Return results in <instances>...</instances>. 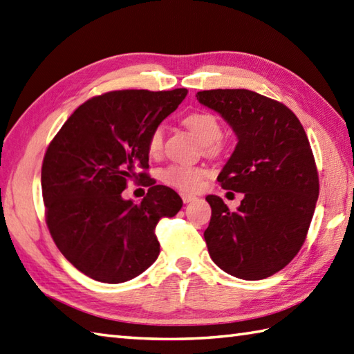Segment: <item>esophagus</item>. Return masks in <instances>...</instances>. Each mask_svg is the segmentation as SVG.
Masks as SVG:
<instances>
[{
  "label": "esophagus",
  "mask_w": 354,
  "mask_h": 354,
  "mask_svg": "<svg viewBox=\"0 0 354 354\" xmlns=\"http://www.w3.org/2000/svg\"><path fill=\"white\" fill-rule=\"evenodd\" d=\"M181 198H183V201H184V204H189V202L196 199V196H193V194H187V193H183Z\"/></svg>",
  "instance_id": "1"
}]
</instances>
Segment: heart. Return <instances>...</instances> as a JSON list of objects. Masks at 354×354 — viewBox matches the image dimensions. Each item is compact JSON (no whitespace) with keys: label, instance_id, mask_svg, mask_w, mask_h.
<instances>
[{"label":"heart","instance_id":"heart-1","mask_svg":"<svg viewBox=\"0 0 354 354\" xmlns=\"http://www.w3.org/2000/svg\"><path fill=\"white\" fill-rule=\"evenodd\" d=\"M184 124L196 135L198 140L202 145L207 146L208 152H216L217 145L216 142L222 138V126L216 115L209 114V112H193V114L187 115L184 118ZM164 142V131L161 126L155 127L150 133L147 141V149L150 155H160L162 150ZM205 176V170L199 167H192V165H179L173 164L161 170L160 178L164 184H167L173 189L179 192H196L202 179Z\"/></svg>","mask_w":354,"mask_h":354}]
</instances>
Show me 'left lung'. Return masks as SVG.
I'll use <instances>...</instances> for the list:
<instances>
[{"instance_id":"8db88e82","label":"left lung","mask_w":354,"mask_h":354,"mask_svg":"<svg viewBox=\"0 0 354 354\" xmlns=\"http://www.w3.org/2000/svg\"><path fill=\"white\" fill-rule=\"evenodd\" d=\"M196 97L236 133V149L217 181L243 193L237 212L219 196L205 198L212 207L204 232L209 257L242 280L274 275L301 250L319 194L304 127L283 103L250 89H209Z\"/></svg>"}]
</instances>
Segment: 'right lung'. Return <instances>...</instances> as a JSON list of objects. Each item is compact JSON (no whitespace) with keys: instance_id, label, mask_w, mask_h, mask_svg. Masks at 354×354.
Masks as SVG:
<instances>
[{"instance_id":"add662e5","label":"right lung","mask_w":354,"mask_h":354,"mask_svg":"<svg viewBox=\"0 0 354 354\" xmlns=\"http://www.w3.org/2000/svg\"><path fill=\"white\" fill-rule=\"evenodd\" d=\"M187 93L124 89L94 97L50 142L41 173L50 234L64 257L93 280L129 281L160 255L156 225L175 216L183 199L155 183L147 184L141 204L123 199L122 192L138 167H149L150 133Z\"/></svg>"}]
</instances>
